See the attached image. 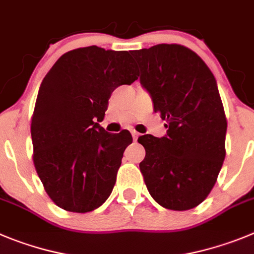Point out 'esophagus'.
<instances>
[{"label":"esophagus","instance_id":"1","mask_svg":"<svg viewBox=\"0 0 254 254\" xmlns=\"http://www.w3.org/2000/svg\"><path fill=\"white\" fill-rule=\"evenodd\" d=\"M132 137H133L134 141H137V138H138V137H139V133H137L136 131H132Z\"/></svg>","mask_w":254,"mask_h":254}]
</instances>
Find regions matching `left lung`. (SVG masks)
Segmentation results:
<instances>
[{"label": "left lung", "mask_w": 254, "mask_h": 254, "mask_svg": "<svg viewBox=\"0 0 254 254\" xmlns=\"http://www.w3.org/2000/svg\"><path fill=\"white\" fill-rule=\"evenodd\" d=\"M132 55L141 68L139 81L169 128L161 138L139 137L146 150L139 170L156 203L189 210L211 191L225 157L227 118L217 80L199 55L178 44Z\"/></svg>", "instance_id": "obj_1"}]
</instances>
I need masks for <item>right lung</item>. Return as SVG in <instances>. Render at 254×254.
Here are the masks:
<instances>
[{
	"label": "right lung",
	"mask_w": 254,
	"mask_h": 254,
	"mask_svg": "<svg viewBox=\"0 0 254 254\" xmlns=\"http://www.w3.org/2000/svg\"><path fill=\"white\" fill-rule=\"evenodd\" d=\"M137 78L128 51L95 45L65 53L44 78L31 121L34 164L59 208L87 213L111 195L132 136L99 122L112 92Z\"/></svg>",
	"instance_id": "right-lung-1"
}]
</instances>
